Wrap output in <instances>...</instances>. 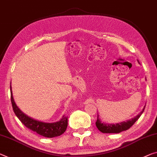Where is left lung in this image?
I'll list each match as a JSON object with an SVG mask.
<instances>
[{
    "instance_id": "left-lung-1",
    "label": "left lung",
    "mask_w": 157,
    "mask_h": 157,
    "mask_svg": "<svg viewBox=\"0 0 157 157\" xmlns=\"http://www.w3.org/2000/svg\"><path fill=\"white\" fill-rule=\"evenodd\" d=\"M138 63L140 64L139 61ZM147 80V79H146ZM145 106H144L143 109L141 111V112L138 115H137L132 119L128 120L126 121H123L119 123V124H109V123H105L102 122L101 119H100V116L98 114V119L97 121L95 123V125L98 130L101 131L103 133H119V132L126 131V130L129 129L136 122V121L139 119L140 117L143 114Z\"/></svg>"
}]
</instances>
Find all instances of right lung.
Wrapping results in <instances>:
<instances>
[{
	"label": "right lung",
	"instance_id": "right-lung-1",
	"mask_svg": "<svg viewBox=\"0 0 157 157\" xmlns=\"http://www.w3.org/2000/svg\"><path fill=\"white\" fill-rule=\"evenodd\" d=\"M10 93H11V102L13 105V109L17 117L20 120V121L25 126L30 129L31 131L36 132V133L44 136L45 137H54L61 136L66 131L68 121L67 117L62 116V117L58 121L53 123L43 122L41 121L36 120L33 118L29 117L25 114L14 102L13 92H12V87L10 83Z\"/></svg>",
	"mask_w": 157,
	"mask_h": 157
}]
</instances>
